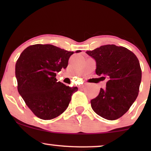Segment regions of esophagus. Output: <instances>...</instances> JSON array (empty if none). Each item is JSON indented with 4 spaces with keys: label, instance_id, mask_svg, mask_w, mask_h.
<instances>
[{
    "label": "esophagus",
    "instance_id": "34e87169",
    "mask_svg": "<svg viewBox=\"0 0 151 151\" xmlns=\"http://www.w3.org/2000/svg\"><path fill=\"white\" fill-rule=\"evenodd\" d=\"M84 85H81V86H80V88H84Z\"/></svg>",
    "mask_w": 151,
    "mask_h": 151
}]
</instances>
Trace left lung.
Instances as JSON below:
<instances>
[{
    "mask_svg": "<svg viewBox=\"0 0 151 151\" xmlns=\"http://www.w3.org/2000/svg\"><path fill=\"white\" fill-rule=\"evenodd\" d=\"M86 53L96 60V73L108 78L105 89L91 100L95 112L103 118L115 120L129 111L139 93L142 69L131 51L115 45H103Z\"/></svg>",
    "mask_w": 151,
    "mask_h": 151,
    "instance_id": "obj_1",
    "label": "left lung"
}]
</instances>
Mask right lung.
Returning a JSON list of instances; mask_svg holds the SVG:
<instances>
[{
    "label": "right lung",
    "instance_id": "1",
    "mask_svg": "<svg viewBox=\"0 0 151 151\" xmlns=\"http://www.w3.org/2000/svg\"><path fill=\"white\" fill-rule=\"evenodd\" d=\"M80 50L76 51V53ZM73 51L51 45L37 44L27 47L16 63L18 91L33 113L48 120L67 109L78 87H69L55 78L66 69Z\"/></svg>",
    "mask_w": 151,
    "mask_h": 151
}]
</instances>
